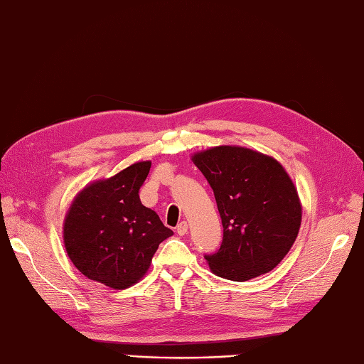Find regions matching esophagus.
Listing matches in <instances>:
<instances>
[{"mask_svg": "<svg viewBox=\"0 0 364 364\" xmlns=\"http://www.w3.org/2000/svg\"><path fill=\"white\" fill-rule=\"evenodd\" d=\"M176 232H177V235H185V233L188 232V224H187V221H182V223L177 224Z\"/></svg>", "mask_w": 364, "mask_h": 364, "instance_id": "34e87169", "label": "esophagus"}]
</instances>
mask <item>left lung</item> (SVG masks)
<instances>
[{"label": "left lung", "mask_w": 364, "mask_h": 364, "mask_svg": "<svg viewBox=\"0 0 364 364\" xmlns=\"http://www.w3.org/2000/svg\"><path fill=\"white\" fill-rule=\"evenodd\" d=\"M213 190L223 243L205 255L216 276L245 282L284 260L301 228L302 207L276 159L243 146H216L193 156Z\"/></svg>", "instance_id": "left-lung-1"}]
</instances>
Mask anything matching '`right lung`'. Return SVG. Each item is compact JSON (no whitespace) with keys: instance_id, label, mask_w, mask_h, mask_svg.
I'll return each instance as SVG.
<instances>
[{"instance_id":"obj_1","label":"right lung","mask_w":364,"mask_h":364,"mask_svg":"<svg viewBox=\"0 0 364 364\" xmlns=\"http://www.w3.org/2000/svg\"><path fill=\"white\" fill-rule=\"evenodd\" d=\"M151 161L96 181L79 193L63 223V243L73 264L90 280L124 289L146 274L161 241L173 235L140 200Z\"/></svg>"}]
</instances>
